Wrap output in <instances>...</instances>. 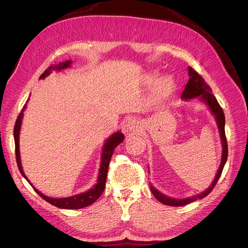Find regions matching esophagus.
<instances>
[{"label":"esophagus","mask_w":248,"mask_h":248,"mask_svg":"<svg viewBox=\"0 0 248 248\" xmlns=\"http://www.w3.org/2000/svg\"><path fill=\"white\" fill-rule=\"evenodd\" d=\"M127 131H139V129L140 128V125H139V122L136 121V120H130V121L127 123Z\"/></svg>","instance_id":"obj_1"}]
</instances>
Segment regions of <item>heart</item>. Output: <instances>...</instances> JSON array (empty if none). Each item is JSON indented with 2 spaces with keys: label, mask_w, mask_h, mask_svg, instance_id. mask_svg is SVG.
Wrapping results in <instances>:
<instances>
[{
  "label": "heart",
  "mask_w": 248,
  "mask_h": 248,
  "mask_svg": "<svg viewBox=\"0 0 248 248\" xmlns=\"http://www.w3.org/2000/svg\"><path fill=\"white\" fill-rule=\"evenodd\" d=\"M155 79V76H150L149 77V81H153ZM175 87V81L172 79V78L166 76L162 77L161 78L158 79V81L156 82L154 89H153V96L156 100H162L172 92Z\"/></svg>",
  "instance_id": "obj_1"
}]
</instances>
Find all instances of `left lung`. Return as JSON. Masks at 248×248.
<instances>
[{
    "label": "left lung",
    "instance_id": "8db88e82",
    "mask_svg": "<svg viewBox=\"0 0 248 248\" xmlns=\"http://www.w3.org/2000/svg\"><path fill=\"white\" fill-rule=\"evenodd\" d=\"M188 76L190 77L188 82H187L184 91L182 93L181 98L184 100H189L192 98H198L202 102H204L206 106L209 108V109L211 110L212 115L214 116L217 126H218L219 129V134H220V139H221V145H222V155H221V162L218 170H217V174L215 176V179L213 180L212 184L208 187V189L205 191H202L200 194H197V196H192L190 198H186V199H172L170 197L164 196L163 193L159 192L157 190L153 185H150V189H151V192L153 193V196L158 200L161 204L168 205V206H184L189 204V202H192L197 200H201L202 198L207 197L208 194L211 192L214 188V186L216 185L217 181L221 175L222 170L224 164L227 162L228 159V144H227V138H226V132H224V124H226V119H224V114L223 110L220 108L219 103L217 102V99L215 98V96L212 94V90L210 88V86L207 84V82L204 80L200 74L193 70L191 67H188Z\"/></svg>",
    "mask_w": 248,
    "mask_h": 248
}]
</instances>
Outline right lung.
<instances>
[{"label":"right lung","mask_w":248,"mask_h":248,"mask_svg":"<svg viewBox=\"0 0 248 248\" xmlns=\"http://www.w3.org/2000/svg\"><path fill=\"white\" fill-rule=\"evenodd\" d=\"M71 61H65L59 64H55L49 66L48 68L44 71L41 77V78H46L47 76L51 73V71L57 70V71H61L63 69L69 68L71 66ZM28 102V101H27ZM27 108V103L22 108L20 114L18 115L16 125H14V131H13V136H14V141H16V162H17V167L19 169L20 174L22 175L25 179H27V181L31 184V182L29 181L27 176L25 175L24 170H22L21 167V161H20V154H19V131H20V126H21V121H22V117H24V111ZM124 140V134L121 133L120 131L115 132L114 134L107 139L106 142H104L103 148H102V153H101V161H100V168H99V172H98V179H97V183L92 187L91 189H89L86 192H82L79 194H77V196H72L69 198H62V199H55V198H50L44 196L42 192L39 190H37L35 187L32 185L34 190L39 194V196L48 202L49 204L54 205L58 208L61 209H80V208H85L87 206L92 205L93 202H95L98 199L101 193L104 190V187H106V181H107V176H108V166H109V161L111 158V155L115 151V148L121 144Z\"/></svg>","instance_id":"1"}]
</instances>
